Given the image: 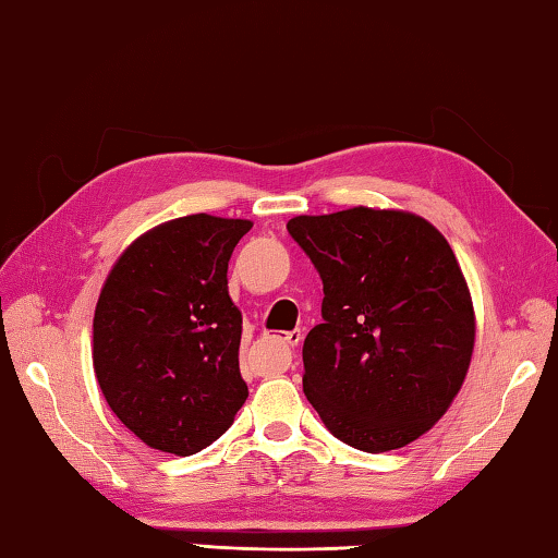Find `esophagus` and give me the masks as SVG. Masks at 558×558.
<instances>
[{
  "label": "esophagus",
  "mask_w": 558,
  "mask_h": 558,
  "mask_svg": "<svg viewBox=\"0 0 558 558\" xmlns=\"http://www.w3.org/2000/svg\"><path fill=\"white\" fill-rule=\"evenodd\" d=\"M279 340L284 345H289V348H296L301 340H304V333H301V330H291V333H284V336H279Z\"/></svg>",
  "instance_id": "34e87169"
}]
</instances>
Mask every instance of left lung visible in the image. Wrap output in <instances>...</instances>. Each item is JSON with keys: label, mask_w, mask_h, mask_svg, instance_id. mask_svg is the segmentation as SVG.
Returning a JSON list of instances; mask_svg holds the SVG:
<instances>
[{"label": "left lung", "mask_w": 558, "mask_h": 558, "mask_svg": "<svg viewBox=\"0 0 558 558\" xmlns=\"http://www.w3.org/2000/svg\"><path fill=\"white\" fill-rule=\"evenodd\" d=\"M287 230L324 279V324L304 340V392L328 432L367 453L424 436L465 383L471 289L422 215L355 208L296 215Z\"/></svg>", "instance_id": "8db88e82"}]
</instances>
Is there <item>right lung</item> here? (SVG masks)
Listing matches in <instances>:
<instances>
[{"mask_svg":"<svg viewBox=\"0 0 558 558\" xmlns=\"http://www.w3.org/2000/svg\"><path fill=\"white\" fill-rule=\"evenodd\" d=\"M252 220L195 213L140 234L107 274L93 369L114 416L156 451L193 456L247 399L228 262Z\"/></svg>","mask_w":558,"mask_h":558,"instance_id":"add662e5","label":"right lung"}]
</instances>
